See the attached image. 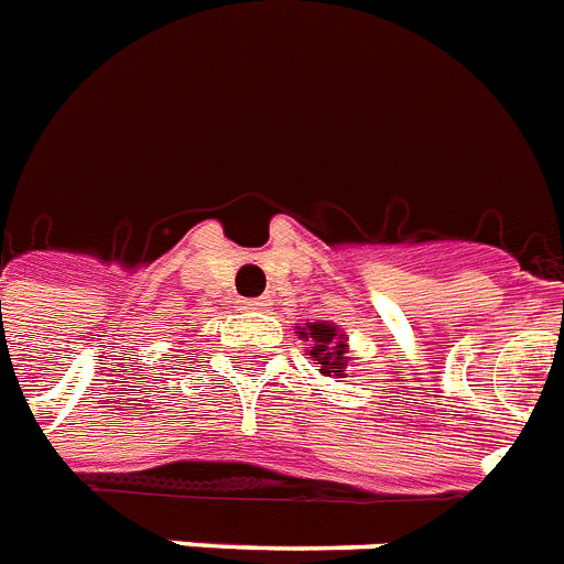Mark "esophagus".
<instances>
[{
	"mask_svg": "<svg viewBox=\"0 0 564 564\" xmlns=\"http://www.w3.org/2000/svg\"><path fill=\"white\" fill-rule=\"evenodd\" d=\"M264 305H268V300H264V296H261V300H238V308L256 311V308H264Z\"/></svg>",
	"mask_w": 564,
	"mask_h": 564,
	"instance_id": "obj_1",
	"label": "esophagus"
}]
</instances>
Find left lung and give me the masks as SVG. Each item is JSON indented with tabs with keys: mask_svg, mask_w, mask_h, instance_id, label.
I'll list each match as a JSON object with an SVG mask.
<instances>
[{
	"mask_svg": "<svg viewBox=\"0 0 564 564\" xmlns=\"http://www.w3.org/2000/svg\"><path fill=\"white\" fill-rule=\"evenodd\" d=\"M300 337L308 340V355L319 364V372L344 378L346 364H349V358H346L349 346H346V335L335 326V323H326V319L305 323V326L300 328Z\"/></svg>",
	"mask_w": 564,
	"mask_h": 564,
	"instance_id": "left-lung-1",
	"label": "left lung"
}]
</instances>
